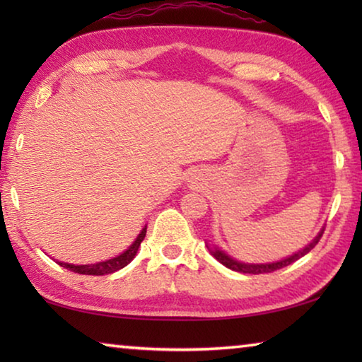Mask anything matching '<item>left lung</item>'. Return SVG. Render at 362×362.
<instances>
[{
  "label": "left lung",
  "mask_w": 362,
  "mask_h": 362,
  "mask_svg": "<svg viewBox=\"0 0 362 362\" xmlns=\"http://www.w3.org/2000/svg\"><path fill=\"white\" fill-rule=\"evenodd\" d=\"M322 233H324V228L317 233V236L315 238L313 241H311L308 246H306L305 249H302V250H298L297 254H293V255H291V257H287V259H284V260H279V262H273V263H243V262H238V260H235V259H231L230 255H226L223 250H220V249H211V252H212V255L216 257V259L222 263V265H225L226 268H230V269H233V272H240V273H249V274H260V273H272V272H276V269H281V268H284V267H287V265H291V263H293L296 260H298L300 257H303V255H306L310 252L311 249H313L317 243H320V240H321V236H322Z\"/></svg>",
  "instance_id": "8db88e82"
}]
</instances>
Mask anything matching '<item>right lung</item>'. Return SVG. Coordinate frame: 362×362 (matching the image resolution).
<instances>
[{
	"label": "right lung",
	"mask_w": 362,
	"mask_h": 362,
	"mask_svg": "<svg viewBox=\"0 0 362 362\" xmlns=\"http://www.w3.org/2000/svg\"><path fill=\"white\" fill-rule=\"evenodd\" d=\"M145 235H146V226L139 233V236L136 238V241L131 244L129 249L124 250L121 255L115 257V259L94 263V265H71V263H64V262H57V263L60 267H64L66 269H70V272H75L79 274H93V276H102V274L115 273V272H118V269L124 268L127 263H131V260L136 257L140 243L144 241Z\"/></svg>",
	"instance_id": "1"
}]
</instances>
